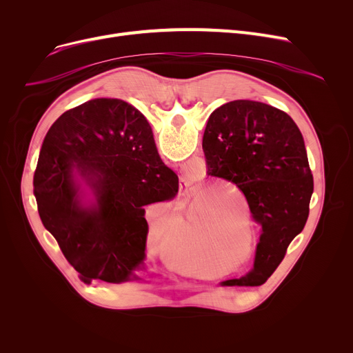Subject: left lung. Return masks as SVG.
Here are the masks:
<instances>
[{"mask_svg":"<svg viewBox=\"0 0 353 353\" xmlns=\"http://www.w3.org/2000/svg\"><path fill=\"white\" fill-rule=\"evenodd\" d=\"M208 174L243 192L259 225L253 268L221 286H261L309 216L313 176L301 130L285 111L236 100L216 108L203 136Z\"/></svg>","mask_w":353,"mask_h":353,"instance_id":"1","label":"left lung"}]
</instances>
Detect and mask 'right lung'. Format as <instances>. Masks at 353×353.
<instances>
[{"label": "right lung", "instance_id": "add662e5", "mask_svg": "<svg viewBox=\"0 0 353 353\" xmlns=\"http://www.w3.org/2000/svg\"><path fill=\"white\" fill-rule=\"evenodd\" d=\"M177 190L179 177L161 161L150 124L119 99L90 100L61 114L34 173L43 225L84 283L141 282L144 206Z\"/></svg>", "mask_w": 353, "mask_h": 353}]
</instances>
